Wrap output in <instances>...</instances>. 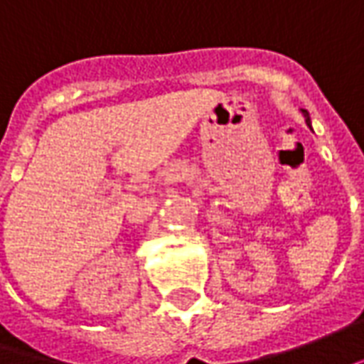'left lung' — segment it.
I'll return each mask as SVG.
<instances>
[{
  "label": "left lung",
  "mask_w": 364,
  "mask_h": 364,
  "mask_svg": "<svg viewBox=\"0 0 364 364\" xmlns=\"http://www.w3.org/2000/svg\"><path fill=\"white\" fill-rule=\"evenodd\" d=\"M303 113H305V115H306V111H305V109H303ZM306 117H309V115H306ZM306 123H309V119H306Z\"/></svg>",
  "instance_id": "obj_1"
}]
</instances>
